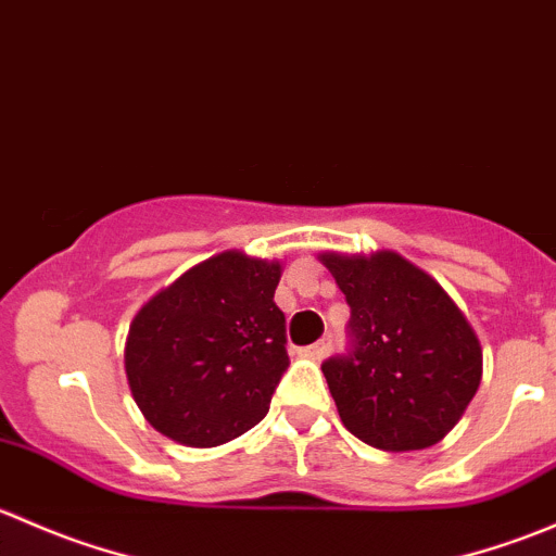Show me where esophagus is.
<instances>
[{
  "instance_id": "obj_1",
  "label": "esophagus",
  "mask_w": 556,
  "mask_h": 556,
  "mask_svg": "<svg viewBox=\"0 0 556 556\" xmlns=\"http://www.w3.org/2000/svg\"><path fill=\"white\" fill-rule=\"evenodd\" d=\"M328 352H330V339H323V341H317V344L304 346V350H301V355L309 357V361H323Z\"/></svg>"
}]
</instances>
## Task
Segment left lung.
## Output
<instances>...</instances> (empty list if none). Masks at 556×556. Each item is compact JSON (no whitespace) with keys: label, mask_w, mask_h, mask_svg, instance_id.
Returning a JSON list of instances; mask_svg holds the SVG:
<instances>
[{"label":"left lung","mask_w":556,"mask_h":556,"mask_svg":"<svg viewBox=\"0 0 556 556\" xmlns=\"http://www.w3.org/2000/svg\"><path fill=\"white\" fill-rule=\"evenodd\" d=\"M352 309L355 350L323 363L352 435L384 452L439 444L481 382V344L452 295L392 250L319 252Z\"/></svg>","instance_id":"obj_1"}]
</instances>
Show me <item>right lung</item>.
<instances>
[{"label":"right lung","mask_w":556,"mask_h":556,"mask_svg":"<svg viewBox=\"0 0 556 556\" xmlns=\"http://www.w3.org/2000/svg\"><path fill=\"white\" fill-rule=\"evenodd\" d=\"M282 263L226 250L179 274L134 314L123 366L139 412L166 439L210 450L268 414L288 368Z\"/></svg>","instance_id":"obj_1"}]
</instances>
